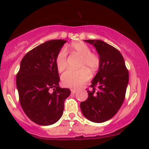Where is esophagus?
Instances as JSON below:
<instances>
[{
    "mask_svg": "<svg viewBox=\"0 0 149 149\" xmlns=\"http://www.w3.org/2000/svg\"><path fill=\"white\" fill-rule=\"evenodd\" d=\"M76 91H76V89H71V93H72V94L76 93Z\"/></svg>",
    "mask_w": 149,
    "mask_h": 149,
    "instance_id": "obj_1",
    "label": "esophagus"
}]
</instances>
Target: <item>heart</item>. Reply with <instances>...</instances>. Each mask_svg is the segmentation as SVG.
<instances>
[{"label":"heart","mask_w":149,"mask_h":149,"mask_svg":"<svg viewBox=\"0 0 149 149\" xmlns=\"http://www.w3.org/2000/svg\"><path fill=\"white\" fill-rule=\"evenodd\" d=\"M71 54L81 57L80 67L83 68L78 70L66 71L61 76V82L65 86L70 88H78L91 78V73L89 69L96 71L101 64L100 58L97 54L91 52V49L82 42H73L68 47ZM56 65L58 71H63L67 65V53L65 49L62 48L58 52L56 58ZM88 67V68L86 67Z\"/></svg>","instance_id":"1"}]
</instances>
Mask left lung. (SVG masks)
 <instances>
[{"label":"left lung","mask_w":149,"mask_h":149,"mask_svg":"<svg viewBox=\"0 0 149 149\" xmlns=\"http://www.w3.org/2000/svg\"><path fill=\"white\" fill-rule=\"evenodd\" d=\"M95 47L101 64L88 90V97L80 103L82 114L90 121L101 123L112 118L125 98L129 71L121 53L100 40H85Z\"/></svg>","instance_id":"obj_1"}]
</instances>
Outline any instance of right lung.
Listing matches in <instances>:
<instances>
[{
	"mask_svg": "<svg viewBox=\"0 0 149 149\" xmlns=\"http://www.w3.org/2000/svg\"><path fill=\"white\" fill-rule=\"evenodd\" d=\"M66 42L47 41L27 53L20 63L16 75L20 103L24 113L38 125L48 126L58 121L71 93L70 89L59 86L56 65L58 52Z\"/></svg>",
	"mask_w": 149,
	"mask_h": 149,
	"instance_id": "right-lung-1",
	"label": "right lung"
}]
</instances>
